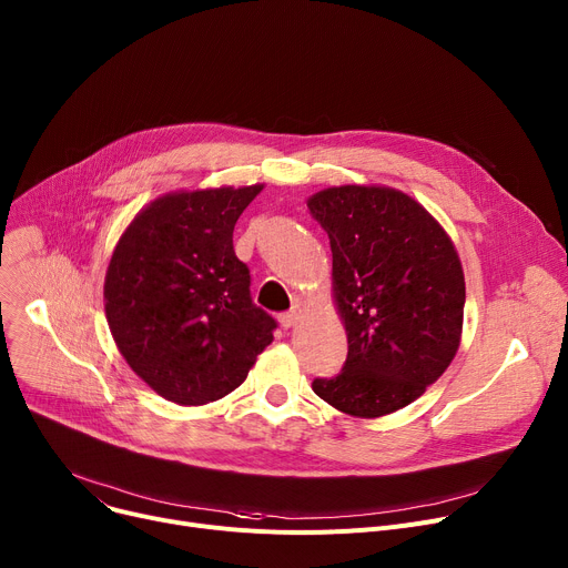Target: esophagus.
I'll list each match as a JSON object with an SVG mask.
<instances>
[{
    "label": "esophagus",
    "instance_id": "obj_1",
    "mask_svg": "<svg viewBox=\"0 0 568 568\" xmlns=\"http://www.w3.org/2000/svg\"><path fill=\"white\" fill-rule=\"evenodd\" d=\"M301 320V308L298 306H294L290 313H283L281 317H278V322H281V326L283 328H292V326H296V322Z\"/></svg>",
    "mask_w": 568,
    "mask_h": 568
}]
</instances>
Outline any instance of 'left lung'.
I'll return each mask as SVG.
<instances>
[{
  "instance_id": "obj_1",
  "label": "left lung",
  "mask_w": 568,
  "mask_h": 568,
  "mask_svg": "<svg viewBox=\"0 0 568 568\" xmlns=\"http://www.w3.org/2000/svg\"><path fill=\"white\" fill-rule=\"evenodd\" d=\"M333 253V301L347 361L313 390L354 418L418 399L462 345L466 281L455 242L408 194L384 184L328 186L308 201Z\"/></svg>"
}]
</instances>
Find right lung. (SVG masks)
I'll use <instances>...</instances> for the list:
<instances>
[{
    "mask_svg": "<svg viewBox=\"0 0 568 568\" xmlns=\"http://www.w3.org/2000/svg\"><path fill=\"white\" fill-rule=\"evenodd\" d=\"M264 184L178 189L123 231L104 274V315L121 356L158 395L203 406L244 384L276 322L251 301L235 255L240 214Z\"/></svg>",
    "mask_w": 568,
    "mask_h": 568,
    "instance_id": "1",
    "label": "right lung"
}]
</instances>
